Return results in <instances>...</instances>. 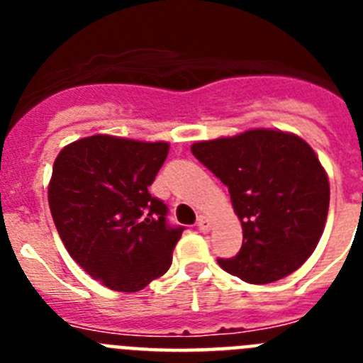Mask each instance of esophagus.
<instances>
[{
  "instance_id": "1",
  "label": "esophagus",
  "mask_w": 363,
  "mask_h": 363,
  "mask_svg": "<svg viewBox=\"0 0 363 363\" xmlns=\"http://www.w3.org/2000/svg\"><path fill=\"white\" fill-rule=\"evenodd\" d=\"M198 229L201 230V233H209L211 230V220L207 216H200L198 218Z\"/></svg>"
}]
</instances>
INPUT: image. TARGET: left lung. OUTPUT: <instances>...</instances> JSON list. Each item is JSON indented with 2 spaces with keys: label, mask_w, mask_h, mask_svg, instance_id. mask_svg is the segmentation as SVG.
Returning <instances> with one entry per match:
<instances>
[{
  "label": "left lung",
  "mask_w": 363,
  "mask_h": 363,
  "mask_svg": "<svg viewBox=\"0 0 363 363\" xmlns=\"http://www.w3.org/2000/svg\"><path fill=\"white\" fill-rule=\"evenodd\" d=\"M192 154L229 187L243 229L242 249L220 258L223 271L247 284H272L303 265L322 238L329 178L306 140L252 129L192 143Z\"/></svg>",
  "instance_id": "left-lung-1"
}]
</instances>
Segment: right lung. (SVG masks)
Segmentation results:
<instances>
[{
    "instance_id": "add662e5",
    "label": "right lung",
    "mask_w": 363,
    "mask_h": 363,
    "mask_svg": "<svg viewBox=\"0 0 363 363\" xmlns=\"http://www.w3.org/2000/svg\"><path fill=\"white\" fill-rule=\"evenodd\" d=\"M169 154L167 142L94 134L57 154L49 205L69 255L94 280L136 293L171 267L184 227L167 223V205L149 185Z\"/></svg>"
}]
</instances>
